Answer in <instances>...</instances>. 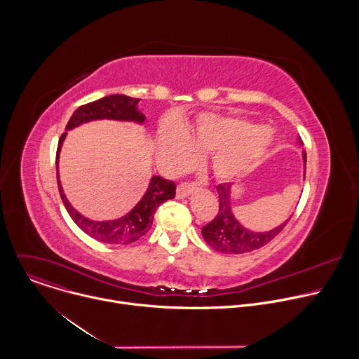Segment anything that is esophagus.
<instances>
[{
	"instance_id": "34e87169",
	"label": "esophagus",
	"mask_w": 359,
	"mask_h": 359,
	"mask_svg": "<svg viewBox=\"0 0 359 359\" xmlns=\"http://www.w3.org/2000/svg\"><path fill=\"white\" fill-rule=\"evenodd\" d=\"M196 184L194 183H182L177 186V190H176V196L179 198H183V197H187L190 193H193L196 190Z\"/></svg>"
}]
</instances>
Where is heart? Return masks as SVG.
<instances>
[{
	"mask_svg": "<svg viewBox=\"0 0 359 359\" xmlns=\"http://www.w3.org/2000/svg\"><path fill=\"white\" fill-rule=\"evenodd\" d=\"M269 142V133L259 125L206 115L183 132L165 129L159 140V156L168 169L179 170L194 161V148L208 151L215 175L233 179L251 168Z\"/></svg>",
	"mask_w": 359,
	"mask_h": 359,
	"instance_id": "heart-1",
	"label": "heart"
}]
</instances>
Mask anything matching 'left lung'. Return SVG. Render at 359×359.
Wrapping results in <instances>:
<instances>
[{
	"label": "left lung",
	"mask_w": 359,
	"mask_h": 359,
	"mask_svg": "<svg viewBox=\"0 0 359 359\" xmlns=\"http://www.w3.org/2000/svg\"><path fill=\"white\" fill-rule=\"evenodd\" d=\"M301 143V140H299ZM304 170L306 166V153L302 151ZM305 179V172H304ZM219 193V212L216 217L201 229V234L212 248L224 254H243L259 250L269 244L287 226L290 219L270 231H251L241 226L231 212L230 193L231 183H223L217 187Z\"/></svg>",
	"instance_id": "obj_1"
}]
</instances>
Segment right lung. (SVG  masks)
I'll use <instances>...</instances> for the list:
<instances>
[{"instance_id":"1","label":"right lung","mask_w":359,"mask_h":359,"mask_svg":"<svg viewBox=\"0 0 359 359\" xmlns=\"http://www.w3.org/2000/svg\"><path fill=\"white\" fill-rule=\"evenodd\" d=\"M137 97H130L126 95H109L105 97H100L97 100L89 102L86 105L79 107L71 119L68 121L67 130H71L82 123L97 121V119H114V121H130L136 123L144 122V115L139 112ZM67 132L61 135L57 149V182L61 198L64 201V206L69 213L71 219L75 224L92 238L108 243V244H130L144 236L153 223V217L158 208L166 200L175 198L176 196V184L170 180H166L161 176H153L150 179L149 187L140 201L136 206L125 216L116 220L109 222H95L89 220L81 213H78L68 201L67 196L64 194L62 184L60 182V172H58V162H60V151L62 143L65 140Z\"/></svg>"}]
</instances>
